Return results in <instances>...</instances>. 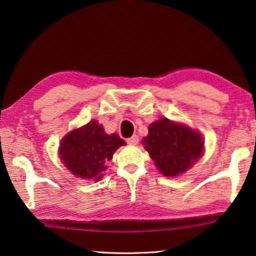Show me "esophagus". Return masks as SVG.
<instances>
[{
  "mask_svg": "<svg viewBox=\"0 0 256 256\" xmlns=\"http://www.w3.org/2000/svg\"><path fill=\"white\" fill-rule=\"evenodd\" d=\"M138 136L137 135H134V136H132V137H129V138L127 140V143L128 144H132V146H135V144H137L138 143Z\"/></svg>",
  "mask_w": 256,
  "mask_h": 256,
  "instance_id": "esophagus-1",
  "label": "esophagus"
}]
</instances>
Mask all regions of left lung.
<instances>
[{
	"instance_id": "1",
	"label": "left lung",
	"mask_w": 256,
	"mask_h": 256,
	"mask_svg": "<svg viewBox=\"0 0 256 256\" xmlns=\"http://www.w3.org/2000/svg\"><path fill=\"white\" fill-rule=\"evenodd\" d=\"M142 143L165 176H176L190 168L202 156L204 144L198 132L166 118L149 126V134Z\"/></svg>"
}]
</instances>
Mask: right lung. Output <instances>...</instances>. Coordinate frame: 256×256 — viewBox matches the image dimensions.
Here are the masks:
<instances>
[{"label": "right lung", "instance_id": "right-lung-1", "mask_svg": "<svg viewBox=\"0 0 256 256\" xmlns=\"http://www.w3.org/2000/svg\"><path fill=\"white\" fill-rule=\"evenodd\" d=\"M126 142L118 134L107 135L98 121L70 132L61 140L58 154L66 168L75 176L99 181L106 171V162Z\"/></svg>", "mask_w": 256, "mask_h": 256}]
</instances>
